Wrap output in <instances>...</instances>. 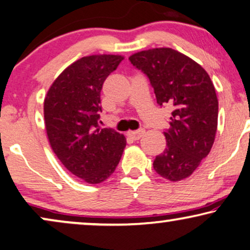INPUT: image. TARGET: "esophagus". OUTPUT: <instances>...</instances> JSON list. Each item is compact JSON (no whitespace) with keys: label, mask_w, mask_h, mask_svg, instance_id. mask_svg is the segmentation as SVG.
Here are the masks:
<instances>
[{"label":"esophagus","mask_w":250,"mask_h":250,"mask_svg":"<svg viewBox=\"0 0 250 250\" xmlns=\"http://www.w3.org/2000/svg\"><path fill=\"white\" fill-rule=\"evenodd\" d=\"M144 133H145V130L139 129V130H137V131H129L128 137H129V138H131L132 140H138V139L142 138Z\"/></svg>","instance_id":"esophagus-1"}]
</instances>
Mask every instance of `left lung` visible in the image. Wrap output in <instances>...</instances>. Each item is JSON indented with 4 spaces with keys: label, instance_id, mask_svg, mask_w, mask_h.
I'll return each mask as SVG.
<instances>
[{
    "label": "left lung",
    "instance_id": "1",
    "mask_svg": "<svg viewBox=\"0 0 250 250\" xmlns=\"http://www.w3.org/2000/svg\"><path fill=\"white\" fill-rule=\"evenodd\" d=\"M130 62L148 77L159 105L172 108L167 147L153 167L170 181L190 177L208 155L215 140L219 101L205 69L170 47L130 55Z\"/></svg>",
    "mask_w": 250,
    "mask_h": 250
}]
</instances>
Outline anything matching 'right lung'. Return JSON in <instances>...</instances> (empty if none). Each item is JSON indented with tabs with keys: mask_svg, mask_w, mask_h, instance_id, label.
Returning <instances> with one entry per match:
<instances>
[{
	"mask_svg": "<svg viewBox=\"0 0 250 250\" xmlns=\"http://www.w3.org/2000/svg\"><path fill=\"white\" fill-rule=\"evenodd\" d=\"M124 59L97 54L77 60L60 73L44 100L52 150L66 170L89 185L111 177L126 144L122 133L98 125L102 87Z\"/></svg>",
	"mask_w": 250,
	"mask_h": 250,
	"instance_id": "add662e5",
	"label": "right lung"
}]
</instances>
